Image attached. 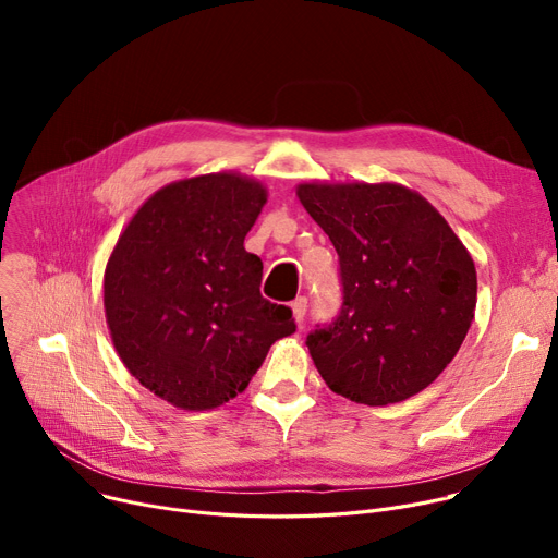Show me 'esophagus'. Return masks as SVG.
<instances>
[{"label": "esophagus", "instance_id": "34e87169", "mask_svg": "<svg viewBox=\"0 0 558 558\" xmlns=\"http://www.w3.org/2000/svg\"><path fill=\"white\" fill-rule=\"evenodd\" d=\"M291 312H294L296 324H303L305 314H307V299H305V296H299L294 303H291Z\"/></svg>", "mask_w": 558, "mask_h": 558}]
</instances>
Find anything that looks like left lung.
Wrapping results in <instances>:
<instances>
[{
    "mask_svg": "<svg viewBox=\"0 0 558 558\" xmlns=\"http://www.w3.org/2000/svg\"><path fill=\"white\" fill-rule=\"evenodd\" d=\"M303 208L339 255L343 303L307 335L326 385L383 407L416 396L457 355L477 303L471 253L418 192L396 183H303Z\"/></svg>",
    "mask_w": 558,
    "mask_h": 558,
    "instance_id": "8db88e82",
    "label": "left lung"
}]
</instances>
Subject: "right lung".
Wrapping results in <instances>:
<instances>
[{
    "instance_id": "obj_1",
    "label": "right lung",
    "mask_w": 558,
    "mask_h": 558,
    "mask_svg": "<svg viewBox=\"0 0 558 558\" xmlns=\"http://www.w3.org/2000/svg\"><path fill=\"white\" fill-rule=\"evenodd\" d=\"M264 203V185L240 173L175 181L144 201L110 253L104 307L117 355L173 407L228 402L296 332L289 307L262 299V259L244 248Z\"/></svg>"
}]
</instances>
